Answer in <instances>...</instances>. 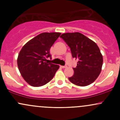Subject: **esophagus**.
Segmentation results:
<instances>
[{"label":"esophagus","instance_id":"obj_1","mask_svg":"<svg viewBox=\"0 0 120 120\" xmlns=\"http://www.w3.org/2000/svg\"><path fill=\"white\" fill-rule=\"evenodd\" d=\"M62 68H67V65H65V66H60Z\"/></svg>","mask_w":120,"mask_h":120}]
</instances>
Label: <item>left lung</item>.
<instances>
[{
  "mask_svg": "<svg viewBox=\"0 0 120 120\" xmlns=\"http://www.w3.org/2000/svg\"><path fill=\"white\" fill-rule=\"evenodd\" d=\"M60 37L71 49L72 57L78 60L73 68L74 74L69 78L77 86H86L96 80L101 72L103 56L94 41L80 33H67Z\"/></svg>",
  "mask_w": 120,
  "mask_h": 120,
  "instance_id": "obj_1",
  "label": "left lung"
}]
</instances>
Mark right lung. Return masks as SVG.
I'll return each mask as SVG.
<instances>
[{
    "instance_id": "add662e5",
    "label": "right lung",
    "mask_w": 120,
    "mask_h": 120,
    "mask_svg": "<svg viewBox=\"0 0 120 120\" xmlns=\"http://www.w3.org/2000/svg\"><path fill=\"white\" fill-rule=\"evenodd\" d=\"M60 33H43L27 42L21 49L17 65L22 77L33 87L43 86L54 77L58 65L46 62L51 57L50 49Z\"/></svg>"
}]
</instances>
